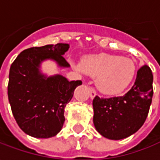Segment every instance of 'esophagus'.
<instances>
[{"instance_id":"esophagus-1","label":"esophagus","mask_w":160,"mask_h":160,"mask_svg":"<svg viewBox=\"0 0 160 160\" xmlns=\"http://www.w3.org/2000/svg\"><path fill=\"white\" fill-rule=\"evenodd\" d=\"M88 92H89V97H90V98H94L95 96L97 95L96 90H95L92 87H88Z\"/></svg>"}]
</instances>
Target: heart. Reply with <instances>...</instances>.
<instances>
[{"label": "heart", "instance_id": "b5f03b06", "mask_svg": "<svg viewBox=\"0 0 160 160\" xmlns=\"http://www.w3.org/2000/svg\"><path fill=\"white\" fill-rule=\"evenodd\" d=\"M74 67L78 72L96 78L98 89L107 95L122 92L132 83L136 74L132 60L108 53L88 56L82 64H74Z\"/></svg>", "mask_w": 160, "mask_h": 160}]
</instances>
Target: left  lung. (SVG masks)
<instances>
[{
	"label": "left lung",
	"instance_id": "8db88e82",
	"mask_svg": "<svg viewBox=\"0 0 160 160\" xmlns=\"http://www.w3.org/2000/svg\"><path fill=\"white\" fill-rule=\"evenodd\" d=\"M153 75L148 65L141 67L133 86L122 97L93 99L94 125L110 140L127 138L143 125L153 96Z\"/></svg>",
	"mask_w": 160,
	"mask_h": 160
}]
</instances>
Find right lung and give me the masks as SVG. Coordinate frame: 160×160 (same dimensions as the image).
I'll return each instance as SVG.
<instances>
[{
    "instance_id": "obj_1",
    "label": "right lung",
    "mask_w": 160,
    "mask_h": 160,
    "mask_svg": "<svg viewBox=\"0 0 160 160\" xmlns=\"http://www.w3.org/2000/svg\"><path fill=\"white\" fill-rule=\"evenodd\" d=\"M69 44L59 43L31 47L20 52L12 62L8 84V98L18 125L35 138L55 136L64 122V108L72 98L81 80L69 81L62 75L46 77L40 63L52 59L60 67H69L63 54Z\"/></svg>"
}]
</instances>
